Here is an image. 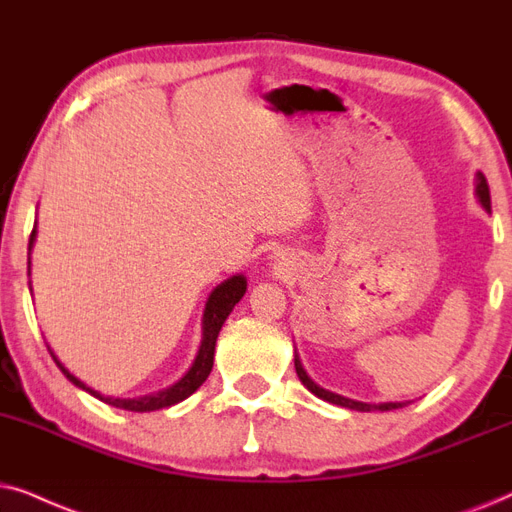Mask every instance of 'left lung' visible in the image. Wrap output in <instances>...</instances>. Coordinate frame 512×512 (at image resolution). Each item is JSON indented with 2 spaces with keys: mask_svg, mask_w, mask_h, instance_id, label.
<instances>
[{
  "mask_svg": "<svg viewBox=\"0 0 512 512\" xmlns=\"http://www.w3.org/2000/svg\"><path fill=\"white\" fill-rule=\"evenodd\" d=\"M475 192H478V199L482 203V208L487 210V213H492V199H489V185H487V177L478 173V187H475ZM295 370H297V377L302 384L309 388L313 395H318L320 400H327V403L332 405H339V407H346V410H356V412H388V410H398V407H405L407 403H379V405H370V403H360V400H351V398H344V395L339 393H332L327 391V388L318 386L316 381H313L306 370L302 367V360L299 356H295Z\"/></svg>",
  "mask_w": 512,
  "mask_h": 512,
  "instance_id": "left-lung-1",
  "label": "left lung"
}]
</instances>
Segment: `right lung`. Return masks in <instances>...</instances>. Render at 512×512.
Listing matches in <instances>:
<instances>
[{
    "label": "right lung",
    "instance_id": "add662e5",
    "mask_svg": "<svg viewBox=\"0 0 512 512\" xmlns=\"http://www.w3.org/2000/svg\"><path fill=\"white\" fill-rule=\"evenodd\" d=\"M34 238H37V229H32L30 234V250H32V243ZM245 288H248V281H245V276H231L227 281L217 285V288L210 292L208 297V304H206V311H203V339H201V349L196 353V360L194 365L189 367V372L182 377L180 381H175L173 386L163 388V391H156V393H147V395H138V398H112V395H102L98 391H93L91 386H86L84 381L74 377L70 374V370L60 363L56 358V353L51 349V356L56 360V365L60 367V372L65 374L67 379L72 381L74 386L84 388L86 393L95 395V398L102 400V403L112 405V407H119V410H128V412H154V410H163V407H170V405H177L182 403V400L189 398L196 388H199L203 381L208 379L210 370H213V358H215V342H217V335H220L224 320L231 313V309L241 302V297L245 295Z\"/></svg>",
    "mask_w": 512,
    "mask_h": 512
}]
</instances>
